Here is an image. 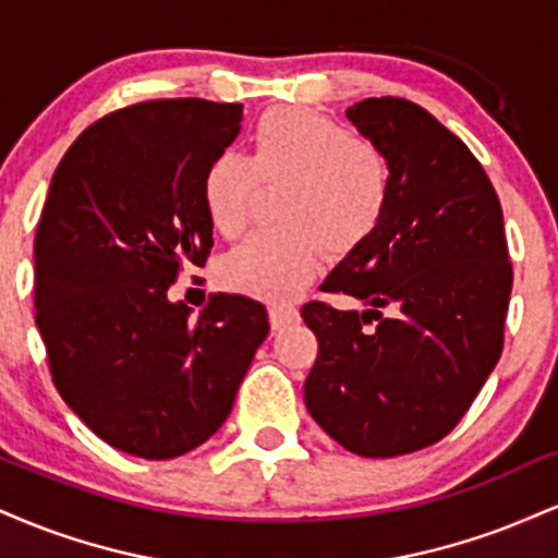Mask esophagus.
I'll return each mask as SVG.
<instances>
[{"mask_svg":"<svg viewBox=\"0 0 558 558\" xmlns=\"http://www.w3.org/2000/svg\"><path fill=\"white\" fill-rule=\"evenodd\" d=\"M299 310L291 304H270V325L272 330H283L286 325L296 323Z\"/></svg>","mask_w":558,"mask_h":558,"instance_id":"34e87169","label":"esophagus"}]
</instances>
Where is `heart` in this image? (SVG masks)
<instances>
[{
  "instance_id": "obj_1",
  "label": "heart",
  "mask_w": 558,
  "mask_h": 558,
  "mask_svg": "<svg viewBox=\"0 0 558 558\" xmlns=\"http://www.w3.org/2000/svg\"><path fill=\"white\" fill-rule=\"evenodd\" d=\"M262 185L286 189L283 226L252 235L222 259V283L262 299H291L312 283L325 252L354 254L393 198V162L375 138L299 107L270 110L252 131V157L217 151L202 172V204L226 239L252 222Z\"/></svg>"
}]
</instances>
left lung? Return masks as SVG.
<instances>
[{"label": "left lung", "mask_w": 558, "mask_h": 558, "mask_svg": "<svg viewBox=\"0 0 558 558\" xmlns=\"http://www.w3.org/2000/svg\"><path fill=\"white\" fill-rule=\"evenodd\" d=\"M345 114L390 155L393 198L323 283L367 312L301 306L319 343L304 401L345 451L390 459L438 444L472 407L501 356L514 272L501 202L462 138L399 96Z\"/></svg>", "instance_id": "left-lung-1"}]
</instances>
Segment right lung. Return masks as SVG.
<instances>
[{
  "label": "right lung",
  "instance_id": "1",
  "mask_svg": "<svg viewBox=\"0 0 558 558\" xmlns=\"http://www.w3.org/2000/svg\"><path fill=\"white\" fill-rule=\"evenodd\" d=\"M241 105L149 99L92 123L57 165L34 241L36 325L54 388L101 440L175 459L213 438L270 332L259 301L217 293L189 319L168 288L204 267L202 172Z\"/></svg>",
  "mask_w": 558,
  "mask_h": 558
}]
</instances>
